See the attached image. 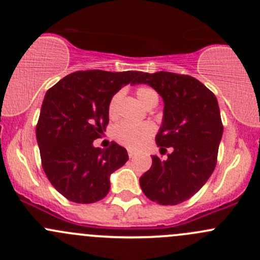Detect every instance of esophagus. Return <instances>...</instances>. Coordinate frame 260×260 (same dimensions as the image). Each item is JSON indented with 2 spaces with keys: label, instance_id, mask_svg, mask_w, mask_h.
I'll use <instances>...</instances> for the list:
<instances>
[{
  "label": "esophagus",
  "instance_id": "1",
  "mask_svg": "<svg viewBox=\"0 0 260 260\" xmlns=\"http://www.w3.org/2000/svg\"><path fill=\"white\" fill-rule=\"evenodd\" d=\"M136 154H137V152L133 151V149H128V156H129L131 158H132V157H135Z\"/></svg>",
  "mask_w": 260,
  "mask_h": 260
}]
</instances>
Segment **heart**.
<instances>
[{
	"label": "heart",
	"mask_w": 260,
	"mask_h": 260,
	"mask_svg": "<svg viewBox=\"0 0 260 260\" xmlns=\"http://www.w3.org/2000/svg\"><path fill=\"white\" fill-rule=\"evenodd\" d=\"M136 96L140 101V103L143 107L148 108V107L156 106L158 103V95H157L156 90L149 86H140L136 90ZM120 94L115 93L111 98L108 104V115L111 118H115L118 113V104H119ZM154 133V127L151 123H140V124H133V123L122 122L117 124L113 128V137L117 142L120 145L129 147V148H140L142 147L152 135Z\"/></svg>",
	"instance_id": "heart-1"
}]
</instances>
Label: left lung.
I'll list each match as a JSON object with an SVG mask.
<instances>
[{
    "mask_svg": "<svg viewBox=\"0 0 260 260\" xmlns=\"http://www.w3.org/2000/svg\"><path fill=\"white\" fill-rule=\"evenodd\" d=\"M135 83L148 84L164 99L156 143L162 154L172 149L166 159L152 156L141 188L159 205H177L195 195L216 166L224 129L216 96L195 78L175 73H140Z\"/></svg>",
    "mask_w": 260,
    "mask_h": 260,
    "instance_id": "1",
    "label": "left lung"
}]
</instances>
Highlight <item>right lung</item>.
I'll return each mask as SVG.
<instances>
[{"mask_svg": "<svg viewBox=\"0 0 260 260\" xmlns=\"http://www.w3.org/2000/svg\"><path fill=\"white\" fill-rule=\"evenodd\" d=\"M140 72H75L45 94L36 125L43 169L51 185L73 203L91 204L106 198L109 176L127 162L124 147H94L109 122L112 96Z\"/></svg>", "mask_w": 260, "mask_h": 260, "instance_id": "obj_1", "label": "right lung"}]
</instances>
